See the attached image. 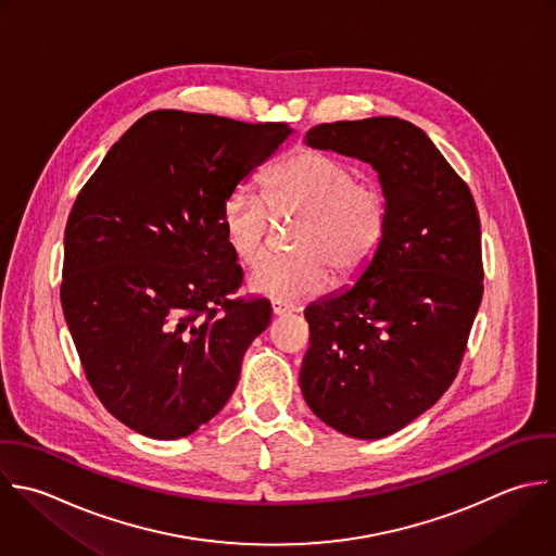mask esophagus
<instances>
[{"label":"esophagus","mask_w":556,"mask_h":556,"mask_svg":"<svg viewBox=\"0 0 556 556\" xmlns=\"http://www.w3.org/2000/svg\"><path fill=\"white\" fill-rule=\"evenodd\" d=\"M294 307L292 305H286V303H279V301H273V316H286V314H292Z\"/></svg>","instance_id":"1"}]
</instances>
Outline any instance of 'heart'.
<instances>
[{"label":"heart","instance_id":"1","mask_svg":"<svg viewBox=\"0 0 556 556\" xmlns=\"http://www.w3.org/2000/svg\"><path fill=\"white\" fill-rule=\"evenodd\" d=\"M301 216L296 255L275 257L257 266L249 286L275 301H299L323 292L331 273L340 279L359 275L381 247L388 205L381 190L357 181V170L344 160L301 149L268 177V197L251 184L233 188L223 205V229L231 251L244 264H257L268 253L273 212Z\"/></svg>","mask_w":556,"mask_h":556}]
</instances>
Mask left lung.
<instances>
[{"label": "left lung", "mask_w": 556, "mask_h": 556, "mask_svg": "<svg viewBox=\"0 0 556 556\" xmlns=\"http://www.w3.org/2000/svg\"><path fill=\"white\" fill-rule=\"evenodd\" d=\"M305 140L370 164L388 223L357 281L307 305L301 392L331 429L388 438L457 377L483 299L479 212L466 181L409 121L325 123Z\"/></svg>", "instance_id": "obj_1"}]
</instances>
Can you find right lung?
<instances>
[{"instance_id": "right-lung-1", "label": "right lung", "mask_w": 556, "mask_h": 556, "mask_svg": "<svg viewBox=\"0 0 556 556\" xmlns=\"http://www.w3.org/2000/svg\"><path fill=\"white\" fill-rule=\"evenodd\" d=\"M292 134L286 123L155 110L81 188L64 229L60 301L90 388L131 431L179 440L236 390L270 325L223 229L227 197Z\"/></svg>"}]
</instances>
